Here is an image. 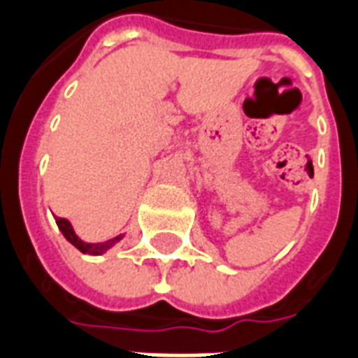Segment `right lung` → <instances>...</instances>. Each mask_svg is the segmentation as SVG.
<instances>
[{
	"mask_svg": "<svg viewBox=\"0 0 358 358\" xmlns=\"http://www.w3.org/2000/svg\"><path fill=\"white\" fill-rule=\"evenodd\" d=\"M57 226L58 229L62 231V235H64L66 239L70 241L71 245L76 246L78 250H81L83 254H92V256L104 254L106 250H108V248H112L117 241L123 239V235H117V237H113V239L110 241H104V243H85V241H81L78 235H76L73 227H71V224L66 218H58L57 216Z\"/></svg>",
	"mask_w": 358,
	"mask_h": 358,
	"instance_id": "right-lung-1",
	"label": "right lung"
}]
</instances>
